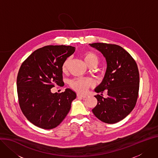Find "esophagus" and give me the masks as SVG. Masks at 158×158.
<instances>
[{
    "mask_svg": "<svg viewBox=\"0 0 158 158\" xmlns=\"http://www.w3.org/2000/svg\"><path fill=\"white\" fill-rule=\"evenodd\" d=\"M77 96L78 98H87L86 96H84V95H82V94H77Z\"/></svg>",
    "mask_w": 158,
    "mask_h": 158,
    "instance_id": "obj_1",
    "label": "esophagus"
}]
</instances>
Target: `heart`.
<instances>
[{
  "label": "heart",
  "instance_id": "b5f03b06",
  "mask_svg": "<svg viewBox=\"0 0 158 158\" xmlns=\"http://www.w3.org/2000/svg\"><path fill=\"white\" fill-rule=\"evenodd\" d=\"M83 58L85 64H86L89 67L93 65H97L99 62L98 56L94 53L91 52H85L83 55ZM69 61H70V59H67L62 64V70L64 73H65L67 70ZM93 81L88 79H76L70 81V85L71 86V88L74 89L75 91L81 93H85L89 87L93 85Z\"/></svg>",
  "mask_w": 158,
  "mask_h": 158
}]
</instances>
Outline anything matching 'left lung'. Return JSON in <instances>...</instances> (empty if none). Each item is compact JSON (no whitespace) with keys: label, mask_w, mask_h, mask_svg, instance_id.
<instances>
[{"label":"left lung","mask_w":158,"mask_h":158,"mask_svg":"<svg viewBox=\"0 0 158 158\" xmlns=\"http://www.w3.org/2000/svg\"><path fill=\"white\" fill-rule=\"evenodd\" d=\"M89 45L101 52L106 59V70L102 82L94 89L96 106L94 115L106 123L125 118L135 106L139 89V73L135 61L122 47L103 43ZM105 90L109 97L105 98Z\"/></svg>","instance_id":"1"}]
</instances>
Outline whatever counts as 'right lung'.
<instances>
[{
  "instance_id": "add662e5",
  "label": "right lung",
  "mask_w": 158,
  "mask_h": 158,
  "mask_svg": "<svg viewBox=\"0 0 158 158\" xmlns=\"http://www.w3.org/2000/svg\"><path fill=\"white\" fill-rule=\"evenodd\" d=\"M75 47L49 45L32 53L22 64L17 77L20 108L26 118L35 125L52 129L65 118L76 98L67 88L61 93H52L55 85L63 84L62 66Z\"/></svg>"
}]
</instances>
